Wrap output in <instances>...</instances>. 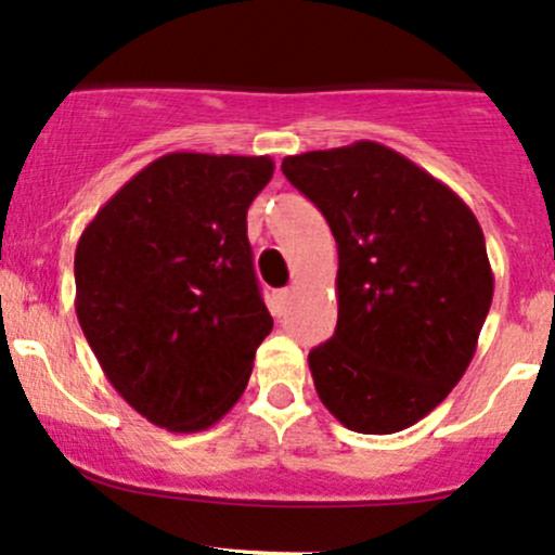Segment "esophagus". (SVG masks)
Here are the masks:
<instances>
[{
    "instance_id": "34e87169",
    "label": "esophagus",
    "mask_w": 555,
    "mask_h": 555,
    "mask_svg": "<svg viewBox=\"0 0 555 555\" xmlns=\"http://www.w3.org/2000/svg\"><path fill=\"white\" fill-rule=\"evenodd\" d=\"M289 300H293V289H279V293H276V306L284 308Z\"/></svg>"
}]
</instances>
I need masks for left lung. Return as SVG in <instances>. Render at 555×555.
Masks as SVG:
<instances>
[{
  "label": "left lung",
  "mask_w": 555,
  "mask_h": 555,
  "mask_svg": "<svg viewBox=\"0 0 555 555\" xmlns=\"http://www.w3.org/2000/svg\"><path fill=\"white\" fill-rule=\"evenodd\" d=\"M337 244V326L308 353L322 404L356 434H396L447 399L476 353L494 273L483 231L449 185L356 140L284 156Z\"/></svg>",
  "instance_id": "8db88e82"
}]
</instances>
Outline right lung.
Wrapping results in <instances>:
<instances>
[{
    "label": "right lung",
    "mask_w": 555,
    "mask_h": 555,
    "mask_svg": "<svg viewBox=\"0 0 555 555\" xmlns=\"http://www.w3.org/2000/svg\"><path fill=\"white\" fill-rule=\"evenodd\" d=\"M271 175V156L175 151L81 231V332L116 393L159 428L218 423L273 330L247 238V209Z\"/></svg>",
    "instance_id": "add662e5"
}]
</instances>
